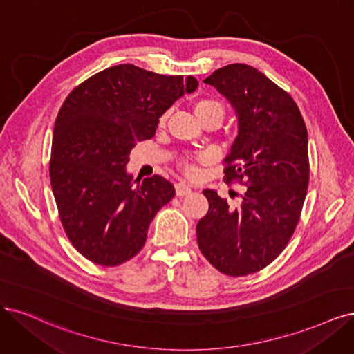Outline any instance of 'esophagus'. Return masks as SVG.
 Masks as SVG:
<instances>
[{
    "instance_id": "1",
    "label": "esophagus",
    "mask_w": 354,
    "mask_h": 354,
    "mask_svg": "<svg viewBox=\"0 0 354 354\" xmlns=\"http://www.w3.org/2000/svg\"><path fill=\"white\" fill-rule=\"evenodd\" d=\"M175 191H176V195L178 197H184V195H188V194H191V188L187 185V184H184V182H179V184H176L175 185Z\"/></svg>"
}]
</instances>
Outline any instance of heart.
Here are the masks:
<instances>
[{"mask_svg":"<svg viewBox=\"0 0 354 354\" xmlns=\"http://www.w3.org/2000/svg\"><path fill=\"white\" fill-rule=\"evenodd\" d=\"M194 112L195 115L198 116V120H201V118L207 116V115H212V113H216L218 115L221 120H223V115H225V109L221 104L216 100H212V99H198L197 102L194 103ZM165 121V116L162 118V122ZM182 166H184L185 172L189 175V176H195L197 175V169H195L188 160H184L182 162Z\"/></svg>","mask_w":354,"mask_h":354,"instance_id":"1","label":"heart"}]
</instances>
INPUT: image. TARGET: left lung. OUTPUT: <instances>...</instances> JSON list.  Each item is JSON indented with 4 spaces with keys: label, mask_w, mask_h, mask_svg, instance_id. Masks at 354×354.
Instances as JSON below:
<instances>
[{
    "label": "left lung",
    "mask_w": 354,
    "mask_h": 354,
    "mask_svg": "<svg viewBox=\"0 0 354 354\" xmlns=\"http://www.w3.org/2000/svg\"><path fill=\"white\" fill-rule=\"evenodd\" d=\"M204 83L238 118L225 182L250 185L236 208L217 191H203L208 212L197 225V242L220 272L248 276L272 263L295 232L309 184L308 131L292 96L250 65H226Z\"/></svg>",
    "instance_id": "8db88e82"
}]
</instances>
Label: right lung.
<instances>
[{
	"instance_id": "obj_1",
	"label": "right lung",
	"mask_w": 354,
	"mask_h": 354,
	"mask_svg": "<svg viewBox=\"0 0 354 354\" xmlns=\"http://www.w3.org/2000/svg\"><path fill=\"white\" fill-rule=\"evenodd\" d=\"M197 87L192 75L121 64L65 99L52 138L50 185L65 233L91 263L115 267L137 255L154 216L174 198L167 179L134 180L127 163L136 144L156 134L160 116Z\"/></svg>"
}]
</instances>
